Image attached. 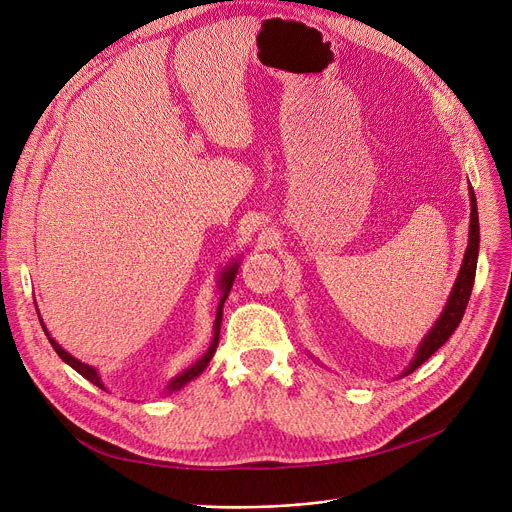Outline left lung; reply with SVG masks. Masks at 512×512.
Segmentation results:
<instances>
[{"mask_svg": "<svg viewBox=\"0 0 512 512\" xmlns=\"http://www.w3.org/2000/svg\"><path fill=\"white\" fill-rule=\"evenodd\" d=\"M477 255H479V215H477V198H475V192L471 188L469 247H466L460 274L456 278V284L452 288L450 299L446 303V309H443V314L439 316L435 326L429 330V335L422 339V343H420V347L414 355V360H412L410 368L404 372V376L414 372L420 364H425L431 358V355L452 337V332L458 328V324L464 316V309H466V305H469V299H471L475 272H477Z\"/></svg>", "mask_w": 512, "mask_h": 512, "instance_id": "obj_1", "label": "left lung"}]
</instances>
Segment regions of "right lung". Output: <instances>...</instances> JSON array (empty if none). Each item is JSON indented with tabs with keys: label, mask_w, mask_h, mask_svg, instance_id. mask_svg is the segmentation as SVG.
Segmentation results:
<instances>
[{
	"label": "right lung",
	"mask_w": 512,
	"mask_h": 512,
	"mask_svg": "<svg viewBox=\"0 0 512 512\" xmlns=\"http://www.w3.org/2000/svg\"><path fill=\"white\" fill-rule=\"evenodd\" d=\"M236 272H238V265L234 263V265H230V268L221 274V278H219V291H221V299H219V305H217V316H215V337H213V343H211V347L207 349V353L203 355L201 360H198L194 366H190L188 370H184L180 376H175V379L169 383V391H177V389H182L186 383H190L192 379H196L198 374H201L205 368H207V364L211 362V358H213V353H215V349H217V343H219V326H221V316H224V301L228 299V295H230V288H232V284H234V278H236ZM46 330V328H43ZM48 335V332H46ZM48 341L52 343V347H54V351L60 355L62 358V362H66L69 364L71 368H75L81 376H85L87 381L90 383H94L96 387H100V389H104V385H102V381H100V376H98V372H96V368H92V366H87V364H83V362H79V360H75L71 353H66L50 335H48Z\"/></svg>",
	"instance_id": "right-lung-1"
}]
</instances>
